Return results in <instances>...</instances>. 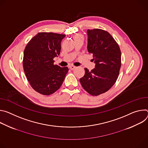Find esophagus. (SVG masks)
I'll return each mask as SVG.
<instances>
[{"label": "esophagus", "mask_w": 148, "mask_h": 148, "mask_svg": "<svg viewBox=\"0 0 148 148\" xmlns=\"http://www.w3.org/2000/svg\"><path fill=\"white\" fill-rule=\"evenodd\" d=\"M69 68L70 69L73 70V69H75L76 68V66H73V65H71V66H69Z\"/></svg>", "instance_id": "34e87169"}]
</instances>
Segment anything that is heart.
<instances>
[{
  "mask_svg": "<svg viewBox=\"0 0 148 148\" xmlns=\"http://www.w3.org/2000/svg\"><path fill=\"white\" fill-rule=\"evenodd\" d=\"M84 37L83 35H82L81 34H77L73 36V39L75 40V42L76 40H84Z\"/></svg>",
  "mask_w": 148,
  "mask_h": 148,
  "instance_id": "heart-1",
  "label": "heart"
}]
</instances>
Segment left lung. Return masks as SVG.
<instances>
[{"label": "left lung", "instance_id": "1", "mask_svg": "<svg viewBox=\"0 0 148 148\" xmlns=\"http://www.w3.org/2000/svg\"><path fill=\"white\" fill-rule=\"evenodd\" d=\"M88 51L93 55L95 67L91 71L85 68L80 79L83 88L92 96L108 91L115 84L121 66L120 47L109 33L101 29L87 31Z\"/></svg>", "mask_w": 148, "mask_h": 148}]
</instances>
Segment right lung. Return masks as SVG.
<instances>
[{
	"mask_svg": "<svg viewBox=\"0 0 148 148\" xmlns=\"http://www.w3.org/2000/svg\"><path fill=\"white\" fill-rule=\"evenodd\" d=\"M65 35L39 32L27 43L23 53V66L26 77L35 91L50 95L63 84L69 69L54 64L53 58L60 54Z\"/></svg>",
	"mask_w": 148,
	"mask_h": 148,
	"instance_id": "right-lung-1",
	"label": "right lung"
}]
</instances>
